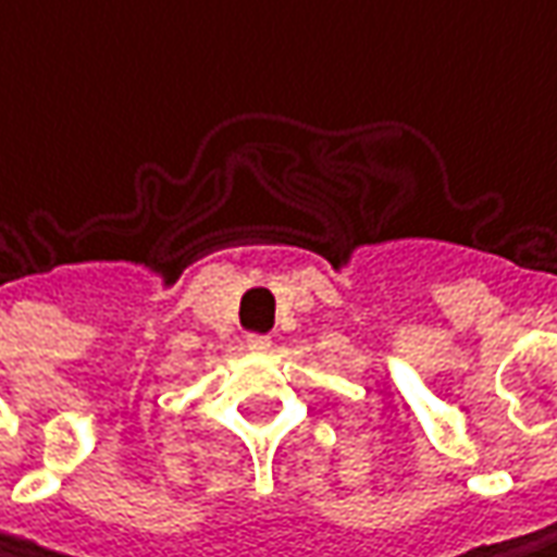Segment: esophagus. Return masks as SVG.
Returning <instances> with one entry per match:
<instances>
[{
	"label": "esophagus",
	"mask_w": 557,
	"mask_h": 557,
	"mask_svg": "<svg viewBox=\"0 0 557 557\" xmlns=\"http://www.w3.org/2000/svg\"><path fill=\"white\" fill-rule=\"evenodd\" d=\"M246 349H249V352H269V349H272V339L262 336V333H249V336H246Z\"/></svg>",
	"instance_id": "esophagus-1"
}]
</instances>
